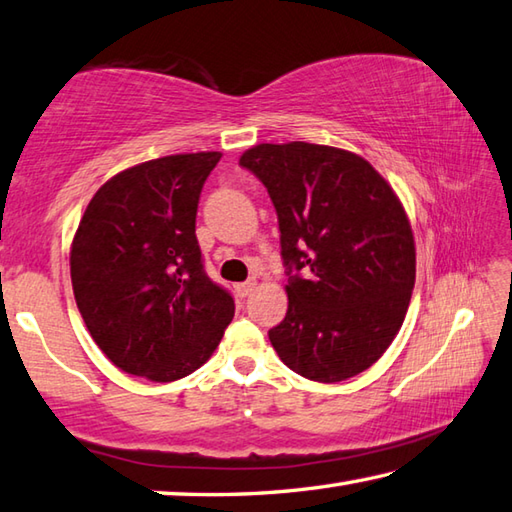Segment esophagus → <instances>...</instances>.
<instances>
[{"label": "esophagus", "mask_w": 512, "mask_h": 512, "mask_svg": "<svg viewBox=\"0 0 512 512\" xmlns=\"http://www.w3.org/2000/svg\"><path fill=\"white\" fill-rule=\"evenodd\" d=\"M255 286H257L255 279H248V282L237 284V286H235V290H237V295H239V297H248V295L253 293V290H255Z\"/></svg>", "instance_id": "34e87169"}]
</instances>
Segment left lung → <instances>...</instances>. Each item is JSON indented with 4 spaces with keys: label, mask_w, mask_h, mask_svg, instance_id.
I'll return each mask as SVG.
<instances>
[{
    "label": "left lung",
    "mask_w": 512,
    "mask_h": 512,
    "mask_svg": "<svg viewBox=\"0 0 512 512\" xmlns=\"http://www.w3.org/2000/svg\"><path fill=\"white\" fill-rule=\"evenodd\" d=\"M239 166L268 190L288 275L270 344L313 382L364 373L402 328L415 286L413 230L393 188L366 159L306 142L259 144Z\"/></svg>",
    "instance_id": "obj_1"
}]
</instances>
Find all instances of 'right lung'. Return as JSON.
I'll return each mask as SVG.
<instances>
[{
    "label": "right lung",
    "mask_w": 512,
    "mask_h": 512,
    "mask_svg": "<svg viewBox=\"0 0 512 512\" xmlns=\"http://www.w3.org/2000/svg\"><path fill=\"white\" fill-rule=\"evenodd\" d=\"M222 153L150 159L97 190L70 250L79 313L124 373L175 382L213 355L235 315L206 275L199 195Z\"/></svg>",
    "instance_id": "right-lung-1"
}]
</instances>
